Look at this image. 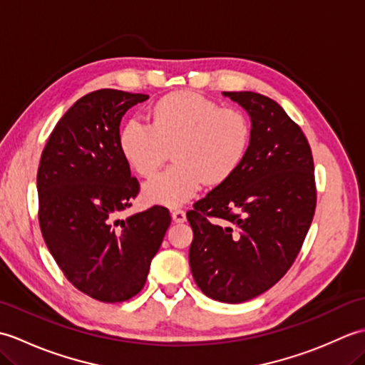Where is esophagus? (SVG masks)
Here are the masks:
<instances>
[{
    "label": "esophagus",
    "mask_w": 365,
    "mask_h": 365,
    "mask_svg": "<svg viewBox=\"0 0 365 365\" xmlns=\"http://www.w3.org/2000/svg\"><path fill=\"white\" fill-rule=\"evenodd\" d=\"M170 216H173V221L177 224L185 222V220H187V213H185L183 210H174Z\"/></svg>",
    "instance_id": "34e87169"
}]
</instances>
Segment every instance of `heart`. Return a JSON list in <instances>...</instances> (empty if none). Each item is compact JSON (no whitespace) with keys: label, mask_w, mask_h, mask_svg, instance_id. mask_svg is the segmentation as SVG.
<instances>
[{"label":"heart","mask_w":365,"mask_h":365,"mask_svg":"<svg viewBox=\"0 0 365 365\" xmlns=\"http://www.w3.org/2000/svg\"><path fill=\"white\" fill-rule=\"evenodd\" d=\"M152 125L130 119L119 135L128 166L150 177L173 150L175 165L144 183L147 204L180 207L196 196L202 182L221 185L235 174L251 143V122L237 108L196 92H175L152 108Z\"/></svg>","instance_id":"1"}]
</instances>
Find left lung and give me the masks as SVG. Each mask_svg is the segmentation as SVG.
Returning <instances> with one entry per match:
<instances>
[{
  "label": "left lung",
  "instance_id": "obj_1",
  "mask_svg": "<svg viewBox=\"0 0 365 365\" xmlns=\"http://www.w3.org/2000/svg\"><path fill=\"white\" fill-rule=\"evenodd\" d=\"M222 94L250 114L251 143L235 174L187 213L190 267L208 298L237 304L289 271L311 227L317 190L311 145L282 106L251 91Z\"/></svg>",
  "mask_w": 365,
  "mask_h": 365
}]
</instances>
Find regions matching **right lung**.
I'll use <instances>...</instances> for the list:
<instances>
[{"label": "right lung", "instance_id": "1", "mask_svg": "<svg viewBox=\"0 0 365 365\" xmlns=\"http://www.w3.org/2000/svg\"><path fill=\"white\" fill-rule=\"evenodd\" d=\"M147 98L115 89L81 97L51 131L37 170L46 247L68 281L97 301L141 292L170 224L160 205L119 218L139 192L119 147L120 120Z\"/></svg>", "mask_w": 365, "mask_h": 365}]
</instances>
